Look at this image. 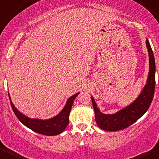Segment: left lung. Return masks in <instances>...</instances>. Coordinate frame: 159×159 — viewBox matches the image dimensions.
Instances as JSON below:
<instances>
[{"mask_svg":"<svg viewBox=\"0 0 159 159\" xmlns=\"http://www.w3.org/2000/svg\"><path fill=\"white\" fill-rule=\"evenodd\" d=\"M146 47L149 56V72L144 89L138 98L129 106L114 114L102 113L97 107L96 102L92 96V106L95 110V122L99 128L107 131H117L136 122L148 111L154 97L155 87V62L154 53L148 39Z\"/></svg>","mask_w":159,"mask_h":159,"instance_id":"obj_1","label":"left lung"}]
</instances>
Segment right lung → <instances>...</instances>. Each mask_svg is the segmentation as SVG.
<instances>
[{"instance_id": "right-lung-1", "label": "right lung", "mask_w": 159, "mask_h": 159, "mask_svg": "<svg viewBox=\"0 0 159 159\" xmlns=\"http://www.w3.org/2000/svg\"><path fill=\"white\" fill-rule=\"evenodd\" d=\"M79 93L80 92H78L72 96L69 97L66 105L63 108L62 110L59 112V114L50 119H47V120L32 119L25 116L14 106L11 99L10 95L9 94L8 95L12 109H13L17 118L19 120L21 124L38 134L47 135V136H54V135H58L62 133L65 130L67 126L68 125L69 114H70L74 100L79 95Z\"/></svg>"}]
</instances>
